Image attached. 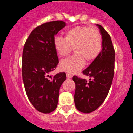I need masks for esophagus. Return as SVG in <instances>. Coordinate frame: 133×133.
I'll return each mask as SVG.
<instances>
[{"instance_id":"34e87169","label":"esophagus","mask_w":133,"mask_h":133,"mask_svg":"<svg viewBox=\"0 0 133 133\" xmlns=\"http://www.w3.org/2000/svg\"><path fill=\"white\" fill-rule=\"evenodd\" d=\"M66 77L69 78H71L72 77V74L69 73V72H68V73H66Z\"/></svg>"}]
</instances>
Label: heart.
<instances>
[{"label": "heart", "instance_id": "obj_1", "mask_svg": "<svg viewBox=\"0 0 133 133\" xmlns=\"http://www.w3.org/2000/svg\"><path fill=\"white\" fill-rule=\"evenodd\" d=\"M65 38L56 36L54 47L61 57H64L74 50L75 53L59 64L61 70L75 73L83 67L85 60L95 61L103 48L101 34L98 29L87 26H76L64 32Z\"/></svg>", "mask_w": 133, "mask_h": 133}]
</instances>
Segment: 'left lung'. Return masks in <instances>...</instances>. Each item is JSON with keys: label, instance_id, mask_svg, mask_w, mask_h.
Segmentation results:
<instances>
[{"label": "left lung", "instance_id": "8db88e82", "mask_svg": "<svg viewBox=\"0 0 133 133\" xmlns=\"http://www.w3.org/2000/svg\"><path fill=\"white\" fill-rule=\"evenodd\" d=\"M102 35L103 49L98 56L83 73L89 76L86 79L74 76L75 107L79 111L90 113L104 102L112 84L115 70V49L110 35L102 26L97 24Z\"/></svg>", "mask_w": 133, "mask_h": 133}]
</instances>
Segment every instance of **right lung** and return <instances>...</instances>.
Returning a JSON list of instances; mask_svg holds the SVG:
<instances>
[{
  "label": "right lung",
  "mask_w": 133,
  "mask_h": 133,
  "mask_svg": "<svg viewBox=\"0 0 133 133\" xmlns=\"http://www.w3.org/2000/svg\"><path fill=\"white\" fill-rule=\"evenodd\" d=\"M66 26L61 21H50L36 27L24 45L22 75L26 92L36 110L50 113L56 109L65 72L48 74L56 69L58 58L54 47L55 36Z\"/></svg>",
  "instance_id": "add662e5"
}]
</instances>
